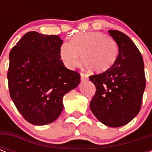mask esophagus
<instances>
[{
	"label": "esophagus",
	"mask_w": 152,
	"mask_h": 152,
	"mask_svg": "<svg viewBox=\"0 0 152 152\" xmlns=\"http://www.w3.org/2000/svg\"><path fill=\"white\" fill-rule=\"evenodd\" d=\"M80 80L81 81L87 80H88V76H87V74L80 73Z\"/></svg>",
	"instance_id": "obj_1"
}]
</instances>
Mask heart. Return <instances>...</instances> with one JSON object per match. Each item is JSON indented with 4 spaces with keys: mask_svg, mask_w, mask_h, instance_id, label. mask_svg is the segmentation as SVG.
<instances>
[{
    "mask_svg": "<svg viewBox=\"0 0 152 152\" xmlns=\"http://www.w3.org/2000/svg\"><path fill=\"white\" fill-rule=\"evenodd\" d=\"M60 54L64 65L72 69L81 62L88 71L102 73L110 69L118 56V46L112 38L99 31L78 33L71 43L64 42Z\"/></svg>",
    "mask_w": 152,
    "mask_h": 152,
    "instance_id": "1",
    "label": "heart"
}]
</instances>
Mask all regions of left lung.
Returning <instances> with one entry per match:
<instances>
[{"instance_id":"left-lung-1","label":"left lung","mask_w":152,"mask_h":152,"mask_svg":"<svg viewBox=\"0 0 152 152\" xmlns=\"http://www.w3.org/2000/svg\"><path fill=\"white\" fill-rule=\"evenodd\" d=\"M118 46V55L110 69L89 76L96 88L90 108L100 122L121 127L139 113L146 79L143 57L134 42L122 32L110 30Z\"/></svg>"}]
</instances>
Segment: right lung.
I'll use <instances>...</instances> for the list:
<instances>
[{"mask_svg":"<svg viewBox=\"0 0 152 152\" xmlns=\"http://www.w3.org/2000/svg\"><path fill=\"white\" fill-rule=\"evenodd\" d=\"M58 35L37 31L25 34L9 53L8 82L10 97L29 123H52L61 113L63 97L76 88L80 75L64 67Z\"/></svg>","mask_w":152,"mask_h":152,"instance_id":"obj_1","label":"right lung"}]
</instances>
